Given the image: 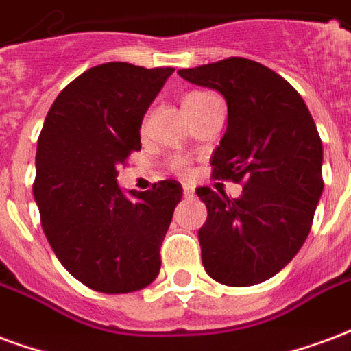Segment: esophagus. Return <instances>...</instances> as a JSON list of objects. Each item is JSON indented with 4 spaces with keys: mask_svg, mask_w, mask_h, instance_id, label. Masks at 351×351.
<instances>
[{
    "mask_svg": "<svg viewBox=\"0 0 351 351\" xmlns=\"http://www.w3.org/2000/svg\"><path fill=\"white\" fill-rule=\"evenodd\" d=\"M183 196H185V198H193L194 196L193 186H183Z\"/></svg>",
    "mask_w": 351,
    "mask_h": 351,
    "instance_id": "esophagus-1",
    "label": "esophagus"
}]
</instances>
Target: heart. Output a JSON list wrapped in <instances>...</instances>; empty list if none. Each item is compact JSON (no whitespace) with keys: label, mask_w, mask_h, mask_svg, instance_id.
I'll return each mask as SVG.
<instances>
[{"label":"heart","mask_w":351,"mask_h":351,"mask_svg":"<svg viewBox=\"0 0 351 351\" xmlns=\"http://www.w3.org/2000/svg\"><path fill=\"white\" fill-rule=\"evenodd\" d=\"M206 97H209V93H204V91H193V93L185 95V99H183V106H186V104H193V102L196 101H202V99H206ZM172 166L173 168H181V162L176 160Z\"/></svg>","instance_id":"heart-1"}]
</instances>
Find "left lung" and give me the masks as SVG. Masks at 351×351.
<instances>
[{"mask_svg":"<svg viewBox=\"0 0 351 351\" xmlns=\"http://www.w3.org/2000/svg\"><path fill=\"white\" fill-rule=\"evenodd\" d=\"M191 84L228 104V127L211 155L217 179L243 181L239 198L207 186L198 232L207 275L226 286H252L286 267L311 232L324 191V147L301 95L262 63L228 60L181 69Z\"/></svg>","mask_w":351,"mask_h":351,"instance_id":"8db88e82","label":"left lung"}]
</instances>
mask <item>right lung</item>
I'll return each mask as SVG.
<instances>
[{
	"label": "right lung",
	"mask_w": 351,
	"mask_h": 351,
	"mask_svg": "<svg viewBox=\"0 0 351 351\" xmlns=\"http://www.w3.org/2000/svg\"><path fill=\"white\" fill-rule=\"evenodd\" d=\"M172 73L102 63L71 82L48 110L33 196L58 260L91 290H142L160 271L181 183L166 179L145 193H125L117 166L142 147L145 112Z\"/></svg>",
	"instance_id": "add662e5"
}]
</instances>
